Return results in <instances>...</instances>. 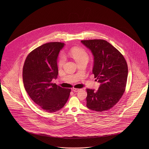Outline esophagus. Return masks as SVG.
I'll use <instances>...</instances> for the list:
<instances>
[{
	"label": "esophagus",
	"instance_id": "obj_1",
	"mask_svg": "<svg viewBox=\"0 0 149 149\" xmlns=\"http://www.w3.org/2000/svg\"><path fill=\"white\" fill-rule=\"evenodd\" d=\"M81 89L80 88H73L72 89V90L73 91V92H79V91L81 90Z\"/></svg>",
	"mask_w": 149,
	"mask_h": 149
}]
</instances>
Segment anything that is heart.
I'll list each match as a JSON object with an SVG mask.
<instances>
[{
	"label": "heart",
	"instance_id": "heart-1",
	"mask_svg": "<svg viewBox=\"0 0 149 149\" xmlns=\"http://www.w3.org/2000/svg\"><path fill=\"white\" fill-rule=\"evenodd\" d=\"M70 54L77 64L82 61H88L89 56L86 51L81 48L75 47L70 51ZM65 59L64 56H62L59 60V66H62L65 63Z\"/></svg>",
	"mask_w": 149,
	"mask_h": 149
}]
</instances>
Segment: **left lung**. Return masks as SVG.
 Wrapping results in <instances>:
<instances>
[{
  "mask_svg": "<svg viewBox=\"0 0 149 149\" xmlns=\"http://www.w3.org/2000/svg\"><path fill=\"white\" fill-rule=\"evenodd\" d=\"M81 42L93 56L92 73L100 83L97 91L86 90V106L97 112L109 110L119 101L125 91L128 76L126 61L107 41L93 39Z\"/></svg>",
  "mask_w": 149,
  "mask_h": 149,
  "instance_id": "obj_1",
  "label": "left lung"
}]
</instances>
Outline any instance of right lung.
<instances>
[{
    "label": "right lung",
    "instance_id": "1",
    "mask_svg": "<svg viewBox=\"0 0 149 149\" xmlns=\"http://www.w3.org/2000/svg\"><path fill=\"white\" fill-rule=\"evenodd\" d=\"M65 44L53 42L37 47L28 55L23 68V81L27 93L46 112L62 108L71 90L52 82L58 74L57 58Z\"/></svg>",
    "mask_w": 149,
    "mask_h": 149
}]
</instances>
